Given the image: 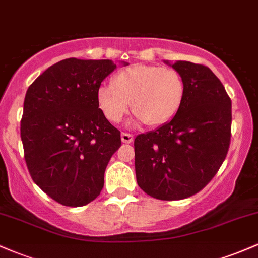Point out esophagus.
<instances>
[{"label":"esophagus","instance_id":"esophagus-1","mask_svg":"<svg viewBox=\"0 0 258 258\" xmlns=\"http://www.w3.org/2000/svg\"><path fill=\"white\" fill-rule=\"evenodd\" d=\"M121 141H122L123 143H132V142H133V135L122 132V133H121Z\"/></svg>","mask_w":258,"mask_h":258}]
</instances>
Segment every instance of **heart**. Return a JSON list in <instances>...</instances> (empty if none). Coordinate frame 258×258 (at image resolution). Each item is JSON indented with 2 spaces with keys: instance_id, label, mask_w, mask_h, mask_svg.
<instances>
[{
  "instance_id": "heart-1",
  "label": "heart",
  "mask_w": 258,
  "mask_h": 258,
  "mask_svg": "<svg viewBox=\"0 0 258 258\" xmlns=\"http://www.w3.org/2000/svg\"><path fill=\"white\" fill-rule=\"evenodd\" d=\"M184 92V81L176 70L137 64L115 74L111 85L100 86L97 103L110 122H121L132 108L133 123L154 127L168 122L177 114Z\"/></svg>"
}]
</instances>
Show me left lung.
Returning a JSON list of instances; mask_svg holds the SVG:
<instances>
[{
  "label": "left lung",
  "instance_id": "8db88e82",
  "mask_svg": "<svg viewBox=\"0 0 258 258\" xmlns=\"http://www.w3.org/2000/svg\"><path fill=\"white\" fill-rule=\"evenodd\" d=\"M165 63L182 76L184 99L168 122L136 137V178L142 190L155 199L180 200L200 191L226 159L232 102L205 65Z\"/></svg>",
  "mask_w": 258,
  "mask_h": 258
}]
</instances>
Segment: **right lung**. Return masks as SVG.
Segmentation results:
<instances>
[{"label": "right lung", "mask_w": 258, "mask_h": 258, "mask_svg": "<svg viewBox=\"0 0 258 258\" xmlns=\"http://www.w3.org/2000/svg\"><path fill=\"white\" fill-rule=\"evenodd\" d=\"M115 69L109 59L68 58L26 91L20 126L26 165L32 180L64 206L98 197L106 165L121 146L120 131L97 103V90Z\"/></svg>", "instance_id": "obj_1"}]
</instances>
